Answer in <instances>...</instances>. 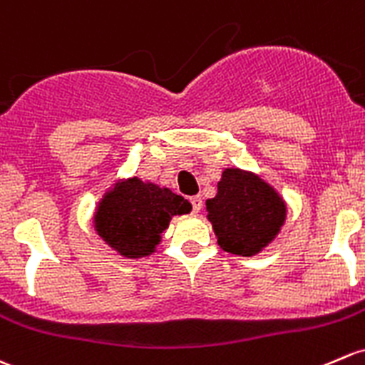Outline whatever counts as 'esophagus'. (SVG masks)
I'll return each mask as SVG.
<instances>
[{"label": "esophagus", "mask_w": 365, "mask_h": 365, "mask_svg": "<svg viewBox=\"0 0 365 365\" xmlns=\"http://www.w3.org/2000/svg\"><path fill=\"white\" fill-rule=\"evenodd\" d=\"M190 202H192L194 213L201 212V208H202V199H201V195H194V197H190Z\"/></svg>", "instance_id": "1"}]
</instances>
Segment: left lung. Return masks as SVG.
<instances>
[{"label": "left lung", "mask_w": 365, "mask_h": 365, "mask_svg": "<svg viewBox=\"0 0 365 365\" xmlns=\"http://www.w3.org/2000/svg\"><path fill=\"white\" fill-rule=\"evenodd\" d=\"M206 201L208 220L224 252L252 257L278 236L287 205L269 183L250 171L227 168Z\"/></svg>", "instance_id": "obj_1"}]
</instances>
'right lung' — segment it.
I'll return each mask as SVG.
<instances>
[{
    "instance_id": "obj_1",
    "label": "right lung",
    "mask_w": 365,
    "mask_h": 365,
    "mask_svg": "<svg viewBox=\"0 0 365 365\" xmlns=\"http://www.w3.org/2000/svg\"><path fill=\"white\" fill-rule=\"evenodd\" d=\"M190 210L192 205L182 195L133 176L103 195L94 213V229L120 255L140 259L155 252L173 215Z\"/></svg>"
}]
</instances>
